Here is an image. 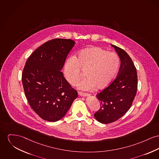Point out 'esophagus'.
<instances>
[{"mask_svg": "<svg viewBox=\"0 0 159 159\" xmlns=\"http://www.w3.org/2000/svg\"><path fill=\"white\" fill-rule=\"evenodd\" d=\"M78 94H79V95L81 96H88L89 95L88 93H83V92H79Z\"/></svg>", "mask_w": 159, "mask_h": 159, "instance_id": "34e87169", "label": "esophagus"}]
</instances>
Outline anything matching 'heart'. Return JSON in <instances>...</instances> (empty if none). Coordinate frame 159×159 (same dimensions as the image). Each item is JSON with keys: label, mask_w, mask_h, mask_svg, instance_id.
Segmentation results:
<instances>
[{"label": "heart", "mask_w": 159, "mask_h": 159, "mask_svg": "<svg viewBox=\"0 0 159 159\" xmlns=\"http://www.w3.org/2000/svg\"><path fill=\"white\" fill-rule=\"evenodd\" d=\"M119 65L120 60L116 53L108 52L101 47H90L66 60L64 75L70 84H76L81 76V70L85 72L87 78L78 84L79 89L88 91L96 87L98 89H104L115 80Z\"/></svg>", "instance_id": "obj_1"}]
</instances>
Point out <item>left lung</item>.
Masks as SVG:
<instances>
[{"mask_svg": "<svg viewBox=\"0 0 159 159\" xmlns=\"http://www.w3.org/2000/svg\"><path fill=\"white\" fill-rule=\"evenodd\" d=\"M120 60L116 78L96 96L101 107L94 116L102 124L115 122L130 108L138 89L136 69L128 54L121 48L111 44Z\"/></svg>", "mask_w": 159, "mask_h": 159, "instance_id": "1", "label": "left lung"}]
</instances>
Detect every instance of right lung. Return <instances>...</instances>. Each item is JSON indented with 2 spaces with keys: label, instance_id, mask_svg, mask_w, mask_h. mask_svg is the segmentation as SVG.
<instances>
[{
  "label": "right lung",
  "instance_id": "1",
  "mask_svg": "<svg viewBox=\"0 0 159 159\" xmlns=\"http://www.w3.org/2000/svg\"><path fill=\"white\" fill-rule=\"evenodd\" d=\"M75 44L70 39L48 41L37 48L25 64L21 78L25 94L33 110L45 120L62 119L78 96L61 72Z\"/></svg>",
  "mask_w": 159,
  "mask_h": 159
}]
</instances>
